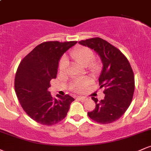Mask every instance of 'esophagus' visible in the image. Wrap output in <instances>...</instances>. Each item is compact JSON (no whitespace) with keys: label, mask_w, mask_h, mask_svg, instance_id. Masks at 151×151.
<instances>
[{"label":"esophagus","mask_w":151,"mask_h":151,"mask_svg":"<svg viewBox=\"0 0 151 151\" xmlns=\"http://www.w3.org/2000/svg\"><path fill=\"white\" fill-rule=\"evenodd\" d=\"M77 99L79 100V101H81L82 102L86 101V100H87V98L84 97V96H77Z\"/></svg>","instance_id":"obj_1"}]
</instances>
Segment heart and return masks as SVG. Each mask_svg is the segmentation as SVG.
<instances>
[{
	"label": "heart",
	"mask_w": 151,
	"mask_h": 151,
	"mask_svg": "<svg viewBox=\"0 0 151 151\" xmlns=\"http://www.w3.org/2000/svg\"><path fill=\"white\" fill-rule=\"evenodd\" d=\"M70 56L77 63L86 67V68L92 73H95L99 70V64L93 60L94 53L92 50L87 47H79L72 50ZM69 66V62L65 57H62L59 62V70L61 73H65ZM91 83V79L89 78L84 79L82 81L75 82L72 86V89L74 91H82L85 88Z\"/></svg>",
	"instance_id": "b5f03b06"
}]
</instances>
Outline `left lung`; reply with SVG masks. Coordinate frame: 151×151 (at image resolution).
I'll list each match as a JSON object with an SVG mask.
<instances>
[{"label":"left lung","mask_w":151,"mask_h":151,"mask_svg":"<svg viewBox=\"0 0 151 151\" xmlns=\"http://www.w3.org/2000/svg\"><path fill=\"white\" fill-rule=\"evenodd\" d=\"M96 52L101 58L103 69L99 76L100 88L104 87V99L96 103L89 117L99 124H111L124 115L131 104L135 89L134 74L126 57L118 48L100 37L79 41Z\"/></svg>","instance_id":"1"}]
</instances>
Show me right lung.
<instances>
[{
    "mask_svg": "<svg viewBox=\"0 0 151 151\" xmlns=\"http://www.w3.org/2000/svg\"><path fill=\"white\" fill-rule=\"evenodd\" d=\"M77 41H48L36 46L20 62L15 77V91L22 108L35 121L52 126L67 116L74 99L48 91L50 81L57 77L59 60Z\"/></svg>",
    "mask_w": 151,
    "mask_h": 151,
    "instance_id": "1",
    "label": "right lung"
}]
</instances>
